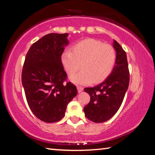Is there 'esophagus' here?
Segmentation results:
<instances>
[{
  "instance_id": "34e87169",
  "label": "esophagus",
  "mask_w": 155,
  "mask_h": 155,
  "mask_svg": "<svg viewBox=\"0 0 155 155\" xmlns=\"http://www.w3.org/2000/svg\"><path fill=\"white\" fill-rule=\"evenodd\" d=\"M77 90L78 92H81L83 90V87H81V86H77Z\"/></svg>"
}]
</instances>
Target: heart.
Wrapping results in <instances>:
<instances>
[{"mask_svg":"<svg viewBox=\"0 0 155 155\" xmlns=\"http://www.w3.org/2000/svg\"><path fill=\"white\" fill-rule=\"evenodd\" d=\"M116 61V52L110 44H104L94 39H86L66 50L61 55V62L68 75L72 76L80 69L82 70L70 80L78 85L98 83L111 72Z\"/></svg>","mask_w":155,"mask_h":155,"instance_id":"b5f03b06","label":"heart"}]
</instances>
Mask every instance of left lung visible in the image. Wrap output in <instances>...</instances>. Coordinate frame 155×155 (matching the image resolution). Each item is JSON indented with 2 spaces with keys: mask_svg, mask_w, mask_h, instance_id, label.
I'll return each mask as SVG.
<instances>
[{
  "mask_svg": "<svg viewBox=\"0 0 155 155\" xmlns=\"http://www.w3.org/2000/svg\"><path fill=\"white\" fill-rule=\"evenodd\" d=\"M113 46L116 51V61L112 72L99 85L84 89L90 96V103L83 109L85 115L96 123L106 122L116 114L129 84V70L126 52L115 40Z\"/></svg>",
  "mask_w": 155,
  "mask_h": 155,
  "instance_id": "8db88e82",
  "label": "left lung"
}]
</instances>
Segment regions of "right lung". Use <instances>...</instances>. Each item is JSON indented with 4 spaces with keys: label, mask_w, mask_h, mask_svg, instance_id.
I'll use <instances>...</instances> for the list:
<instances>
[{
    "label": "right lung",
    "mask_w": 155,
    "mask_h": 155,
    "mask_svg": "<svg viewBox=\"0 0 155 155\" xmlns=\"http://www.w3.org/2000/svg\"><path fill=\"white\" fill-rule=\"evenodd\" d=\"M68 33H49L30 47L22 72L26 98L33 114L45 122L59 121L68 104L77 94L76 86L65 82L61 62Z\"/></svg>",
    "instance_id": "right-lung-1"
}]
</instances>
